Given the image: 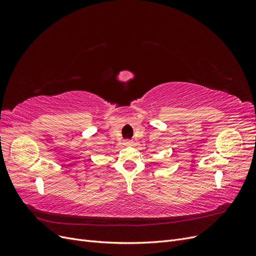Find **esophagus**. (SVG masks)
I'll return each instance as SVG.
<instances>
[{
  "label": "esophagus",
  "mask_w": 256,
  "mask_h": 256,
  "mask_svg": "<svg viewBox=\"0 0 256 256\" xmlns=\"http://www.w3.org/2000/svg\"><path fill=\"white\" fill-rule=\"evenodd\" d=\"M132 140H125L124 141V145H132Z\"/></svg>",
  "instance_id": "34e87169"
}]
</instances>
